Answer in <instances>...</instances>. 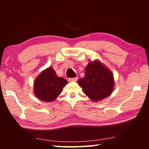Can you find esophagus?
<instances>
[{
    "label": "esophagus",
    "instance_id": "34e87169",
    "mask_svg": "<svg viewBox=\"0 0 149 149\" xmlns=\"http://www.w3.org/2000/svg\"><path fill=\"white\" fill-rule=\"evenodd\" d=\"M77 77H72V78H69L68 81H76L77 80Z\"/></svg>",
    "mask_w": 149,
    "mask_h": 149
}]
</instances>
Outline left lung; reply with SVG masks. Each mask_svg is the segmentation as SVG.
<instances>
[{"instance_id": "obj_1", "label": "left lung", "mask_w": 149, "mask_h": 149, "mask_svg": "<svg viewBox=\"0 0 149 149\" xmlns=\"http://www.w3.org/2000/svg\"><path fill=\"white\" fill-rule=\"evenodd\" d=\"M85 95L93 101H100L114 89L113 74L99 60L89 62L85 68L84 77L78 80Z\"/></svg>"}]
</instances>
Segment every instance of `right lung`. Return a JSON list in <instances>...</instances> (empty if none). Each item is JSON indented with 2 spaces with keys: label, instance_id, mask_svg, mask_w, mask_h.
<instances>
[{
  "label": "right lung",
  "instance_id": "obj_1",
  "mask_svg": "<svg viewBox=\"0 0 149 149\" xmlns=\"http://www.w3.org/2000/svg\"><path fill=\"white\" fill-rule=\"evenodd\" d=\"M67 80L57 76L52 67L42 71L34 82V93L39 99L51 102L62 92Z\"/></svg>",
  "mask_w": 149,
  "mask_h": 149
}]
</instances>
